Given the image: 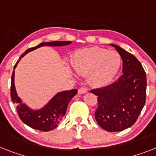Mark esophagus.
Masks as SVG:
<instances>
[{
  "instance_id": "esophagus-1",
  "label": "esophagus",
  "mask_w": 156,
  "mask_h": 156,
  "mask_svg": "<svg viewBox=\"0 0 156 156\" xmlns=\"http://www.w3.org/2000/svg\"><path fill=\"white\" fill-rule=\"evenodd\" d=\"M87 89L86 87H81V88L78 89V94H84L86 93H87Z\"/></svg>"
}]
</instances>
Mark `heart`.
Instances as JSON below:
<instances>
[{
	"label": "heart",
	"instance_id": "1",
	"mask_svg": "<svg viewBox=\"0 0 156 156\" xmlns=\"http://www.w3.org/2000/svg\"><path fill=\"white\" fill-rule=\"evenodd\" d=\"M121 58L115 51L93 47L75 51L72 66L78 74H87L92 86L101 87L110 83L119 70Z\"/></svg>",
	"mask_w": 156,
	"mask_h": 156
}]
</instances>
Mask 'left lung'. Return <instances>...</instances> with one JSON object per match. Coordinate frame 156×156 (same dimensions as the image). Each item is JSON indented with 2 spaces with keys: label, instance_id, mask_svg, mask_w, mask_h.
I'll list each match as a JSON object with an SVG mask.
<instances>
[{
  "label": "left lung",
  "instance_id": "left-lung-1",
  "mask_svg": "<svg viewBox=\"0 0 156 156\" xmlns=\"http://www.w3.org/2000/svg\"><path fill=\"white\" fill-rule=\"evenodd\" d=\"M123 61V74L105 87L91 90L98 96L97 122L108 132H120L136 121L146 100L147 77L142 65L133 55L116 44Z\"/></svg>",
  "mask_w": 156,
  "mask_h": 156
}]
</instances>
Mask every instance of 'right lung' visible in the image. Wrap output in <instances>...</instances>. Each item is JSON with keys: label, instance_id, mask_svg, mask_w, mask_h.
Masks as SVG:
<instances>
[{"label": "right lung", "instance_id": "add662e5", "mask_svg": "<svg viewBox=\"0 0 156 156\" xmlns=\"http://www.w3.org/2000/svg\"><path fill=\"white\" fill-rule=\"evenodd\" d=\"M71 41H54L44 42L41 43L35 48H31L26 50L20 57L16 65L14 66L15 70L17 64L23 56L32 51L34 50L41 47H62L71 44ZM15 71L13 70L11 78V98L12 102L16 105V111L20 118L21 119L24 124L34 129L48 132L55 129L56 127L62 120L63 116L66 115V108L69 102L72 98L75 96L78 90L76 89L71 90H66L57 94L51 99L44 106L40 108H34L28 106L22 99L18 96L15 86Z\"/></svg>", "mask_w": 156, "mask_h": 156}]
</instances>
